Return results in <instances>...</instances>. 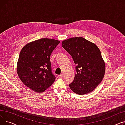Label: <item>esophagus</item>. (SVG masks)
<instances>
[{"instance_id":"esophagus-1","label":"esophagus","mask_w":125,"mask_h":125,"mask_svg":"<svg viewBox=\"0 0 125 125\" xmlns=\"http://www.w3.org/2000/svg\"><path fill=\"white\" fill-rule=\"evenodd\" d=\"M58 77L60 78H63L64 77V75H63V74L59 75H58Z\"/></svg>"}]
</instances>
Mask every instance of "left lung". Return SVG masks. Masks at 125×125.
<instances>
[{
	"instance_id": "8db88e82",
	"label": "left lung",
	"mask_w": 125,
	"mask_h": 125,
	"mask_svg": "<svg viewBox=\"0 0 125 125\" xmlns=\"http://www.w3.org/2000/svg\"><path fill=\"white\" fill-rule=\"evenodd\" d=\"M62 46L76 65L74 81L69 84L70 89L80 95L92 92L102 82L105 72L100 50L94 43L82 37L64 40Z\"/></svg>"
}]
</instances>
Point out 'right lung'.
I'll use <instances>...</instances> for the list:
<instances>
[{"mask_svg": "<svg viewBox=\"0 0 125 125\" xmlns=\"http://www.w3.org/2000/svg\"><path fill=\"white\" fill-rule=\"evenodd\" d=\"M60 42L51 38H41L26 44L20 53L17 65L22 83L35 92L42 93L55 81L52 73L50 56Z\"/></svg>", "mask_w": 125, "mask_h": 125, "instance_id": "right-lung-1", "label": "right lung"}]
</instances>
